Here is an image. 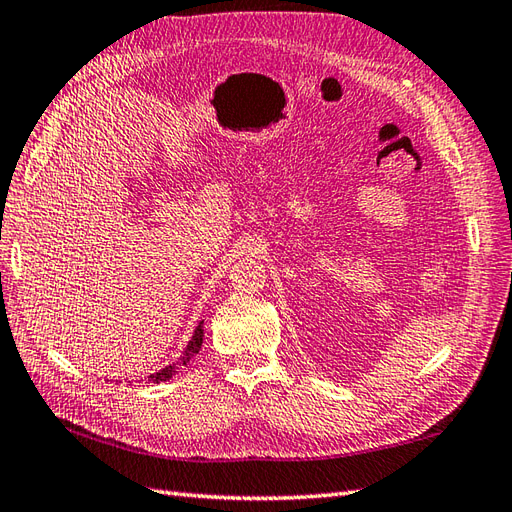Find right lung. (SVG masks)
Returning a JSON list of instances; mask_svg holds the SVG:
<instances>
[{
  "instance_id": "obj_1",
  "label": "right lung",
  "mask_w": 512,
  "mask_h": 512,
  "mask_svg": "<svg viewBox=\"0 0 512 512\" xmlns=\"http://www.w3.org/2000/svg\"><path fill=\"white\" fill-rule=\"evenodd\" d=\"M202 334H205V329H202V323H200V325L196 327V331H194L192 340H189V344H187L185 353L181 355V362H178V364H187V362L192 360L194 355L200 351V347H202ZM174 373H176V364H170V366L161 368L159 373H152V375H150V382H154V384L165 382V379H170Z\"/></svg>"
}]
</instances>
